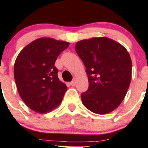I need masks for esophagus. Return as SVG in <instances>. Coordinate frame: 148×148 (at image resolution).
I'll return each mask as SVG.
<instances>
[{
	"instance_id": "obj_1",
	"label": "esophagus",
	"mask_w": 148,
	"mask_h": 148,
	"mask_svg": "<svg viewBox=\"0 0 148 148\" xmlns=\"http://www.w3.org/2000/svg\"><path fill=\"white\" fill-rule=\"evenodd\" d=\"M70 85H71V86H74L75 85V80H72V81L70 83Z\"/></svg>"
}]
</instances>
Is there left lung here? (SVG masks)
Wrapping results in <instances>:
<instances>
[{"label": "left lung", "mask_w": 148, "mask_h": 148, "mask_svg": "<svg viewBox=\"0 0 148 148\" xmlns=\"http://www.w3.org/2000/svg\"><path fill=\"white\" fill-rule=\"evenodd\" d=\"M75 51L86 68L89 86L82 93L83 105L93 113L106 114L123 101L132 78V60L127 49L107 37L77 42Z\"/></svg>", "instance_id": "1"}]
</instances>
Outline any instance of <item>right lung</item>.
<instances>
[{"mask_svg": "<svg viewBox=\"0 0 148 148\" xmlns=\"http://www.w3.org/2000/svg\"><path fill=\"white\" fill-rule=\"evenodd\" d=\"M68 46V42L42 37L18 54L14 71L17 90L26 106L34 112H50L62 101L67 86L58 78L55 63Z\"/></svg>", "mask_w": 148, "mask_h": 148, "instance_id": "right-lung-1", "label": "right lung"}]
</instances>
